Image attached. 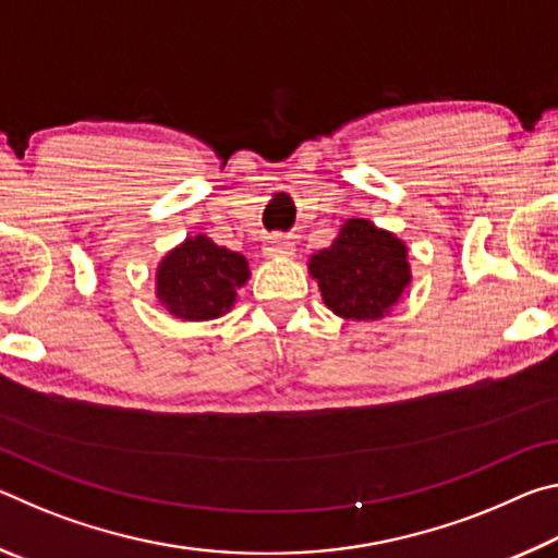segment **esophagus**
Here are the masks:
<instances>
[{"label":"esophagus","instance_id":"obj_1","mask_svg":"<svg viewBox=\"0 0 558 558\" xmlns=\"http://www.w3.org/2000/svg\"><path fill=\"white\" fill-rule=\"evenodd\" d=\"M292 241L290 235H270V239L266 241V245H263V253H266L268 258H276V256H292Z\"/></svg>","mask_w":558,"mask_h":558}]
</instances>
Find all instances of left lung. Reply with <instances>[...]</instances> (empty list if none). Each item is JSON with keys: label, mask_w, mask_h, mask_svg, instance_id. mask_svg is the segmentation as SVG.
Instances as JSON below:
<instances>
[{"label": "left lung", "mask_w": 558, "mask_h": 558, "mask_svg": "<svg viewBox=\"0 0 558 558\" xmlns=\"http://www.w3.org/2000/svg\"><path fill=\"white\" fill-rule=\"evenodd\" d=\"M405 245L366 219L344 221L329 248L310 258L325 305L347 319H379L411 280Z\"/></svg>", "instance_id": "8db88e82"}]
</instances>
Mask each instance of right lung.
I'll list each match as a JSON object with an SVG mask.
<instances>
[{"mask_svg":"<svg viewBox=\"0 0 558 558\" xmlns=\"http://www.w3.org/2000/svg\"><path fill=\"white\" fill-rule=\"evenodd\" d=\"M248 280L241 253L216 245L206 235H192L169 251L157 268V300L174 317L214 319L229 313L235 290Z\"/></svg>","mask_w":558,"mask_h":558,"instance_id":"obj_1","label":"right lung"}]
</instances>
